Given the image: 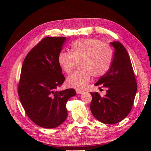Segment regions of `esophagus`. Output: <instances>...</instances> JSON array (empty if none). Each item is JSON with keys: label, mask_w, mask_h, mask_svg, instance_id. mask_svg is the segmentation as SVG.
Segmentation results:
<instances>
[{"label": "esophagus", "mask_w": 151, "mask_h": 151, "mask_svg": "<svg viewBox=\"0 0 151 151\" xmlns=\"http://www.w3.org/2000/svg\"><path fill=\"white\" fill-rule=\"evenodd\" d=\"M76 93H77V94H81V93H82L83 92H84V91L81 90V89H76Z\"/></svg>", "instance_id": "esophagus-1"}]
</instances>
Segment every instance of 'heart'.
Returning <instances> with one entry per match:
<instances>
[{
    "mask_svg": "<svg viewBox=\"0 0 151 151\" xmlns=\"http://www.w3.org/2000/svg\"><path fill=\"white\" fill-rule=\"evenodd\" d=\"M113 52L108 44L95 38L80 39L71 45V52H60L58 62L66 73L72 71L76 63L81 69L75 71L67 78L69 87L82 89L90 81L91 75L100 77L107 72L111 62Z\"/></svg>",
    "mask_w": 151,
    "mask_h": 151,
    "instance_id": "b5f03b06",
    "label": "heart"
}]
</instances>
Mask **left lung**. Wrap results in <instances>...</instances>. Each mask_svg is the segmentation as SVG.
I'll use <instances>...</instances> for the list:
<instances>
[{"label":"left lung","mask_w":151,"mask_h":151,"mask_svg":"<svg viewBox=\"0 0 151 151\" xmlns=\"http://www.w3.org/2000/svg\"><path fill=\"white\" fill-rule=\"evenodd\" d=\"M110 44L115 49L110 68L95 84L106 88V94L102 97L98 92L91 93L90 104L95 118L108 124L117 123L129 114L137 91L129 53L119 41Z\"/></svg>","instance_id":"obj_1"}]
</instances>
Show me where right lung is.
Here are the masks:
<instances>
[{
  "mask_svg": "<svg viewBox=\"0 0 151 151\" xmlns=\"http://www.w3.org/2000/svg\"><path fill=\"white\" fill-rule=\"evenodd\" d=\"M65 41V37H45L22 63L19 99L28 117L45 129L56 128L65 121L67 101L76 95L74 89L56 90L65 81L58 57Z\"/></svg>",
  "mask_w": 151,
  "mask_h": 151,
  "instance_id": "obj_1",
  "label": "right lung"
}]
</instances>
